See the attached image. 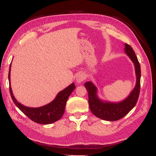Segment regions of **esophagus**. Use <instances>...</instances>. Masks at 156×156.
Here are the masks:
<instances>
[{"label":"esophagus","mask_w":156,"mask_h":156,"mask_svg":"<svg viewBox=\"0 0 156 156\" xmlns=\"http://www.w3.org/2000/svg\"><path fill=\"white\" fill-rule=\"evenodd\" d=\"M86 75L84 73H80L76 75V81L78 83H81L83 81L86 80Z\"/></svg>","instance_id":"obj_1"}]
</instances>
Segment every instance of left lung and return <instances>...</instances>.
<instances>
[{"mask_svg":"<svg viewBox=\"0 0 156 156\" xmlns=\"http://www.w3.org/2000/svg\"><path fill=\"white\" fill-rule=\"evenodd\" d=\"M124 50L134 64L136 76V86L126 99L119 102L103 101L98 97V90L93 83L88 81L84 84L88 92V103L91 112L94 116L105 121H115L122 119L134 108L138 101L140 88V66L134 51L129 44H125Z\"/></svg>","mask_w":156,"mask_h":156,"instance_id":"obj_1","label":"left lung"}]
</instances>
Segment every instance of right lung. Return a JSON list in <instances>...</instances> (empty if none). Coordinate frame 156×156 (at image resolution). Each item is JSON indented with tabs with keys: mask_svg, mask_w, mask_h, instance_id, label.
<instances>
[{
	"mask_svg": "<svg viewBox=\"0 0 156 156\" xmlns=\"http://www.w3.org/2000/svg\"><path fill=\"white\" fill-rule=\"evenodd\" d=\"M12 64V63H11ZM11 64L9 71V91L13 103L15 105L25 114L27 116L37 123L48 125L56 122L62 118L64 113L66 104L70 95L75 89V83H71L70 86L66 87L63 90L60 91L57 94L56 97L51 103H48L42 107L39 108H30L24 106L19 103L15 97L13 96L12 87L10 82V71Z\"/></svg>",
	"mask_w": 156,
	"mask_h": 156,
	"instance_id": "right-lung-1",
	"label": "right lung"
}]
</instances>
